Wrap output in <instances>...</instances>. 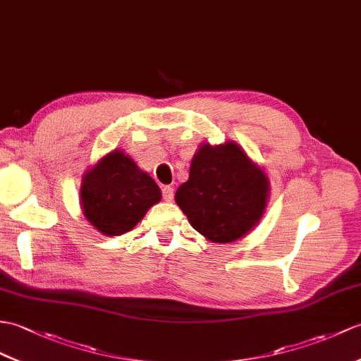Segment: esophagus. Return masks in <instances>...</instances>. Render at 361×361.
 Masks as SVG:
<instances>
[{
    "instance_id": "34e87169",
    "label": "esophagus",
    "mask_w": 361,
    "mask_h": 361,
    "mask_svg": "<svg viewBox=\"0 0 361 361\" xmlns=\"http://www.w3.org/2000/svg\"><path fill=\"white\" fill-rule=\"evenodd\" d=\"M163 198H164V201H172L173 200V188L163 186Z\"/></svg>"
}]
</instances>
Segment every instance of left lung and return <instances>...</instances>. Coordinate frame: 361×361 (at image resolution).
Segmentation results:
<instances>
[{"mask_svg": "<svg viewBox=\"0 0 361 361\" xmlns=\"http://www.w3.org/2000/svg\"><path fill=\"white\" fill-rule=\"evenodd\" d=\"M271 184L266 172L235 141L203 142L190 161L189 178L175 201L192 228L206 240L232 243L263 219Z\"/></svg>", "mask_w": 361, "mask_h": 361, "instance_id": "1", "label": "left lung"}]
</instances>
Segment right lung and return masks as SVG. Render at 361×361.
<instances>
[{
	"label": "right lung",
	"instance_id": "right-lung-1",
	"mask_svg": "<svg viewBox=\"0 0 361 361\" xmlns=\"http://www.w3.org/2000/svg\"><path fill=\"white\" fill-rule=\"evenodd\" d=\"M160 200L161 190L154 178L120 149L99 158L81 178L82 214L107 237H118L135 228Z\"/></svg>",
	"mask_w": 361,
	"mask_h": 361
}]
</instances>
